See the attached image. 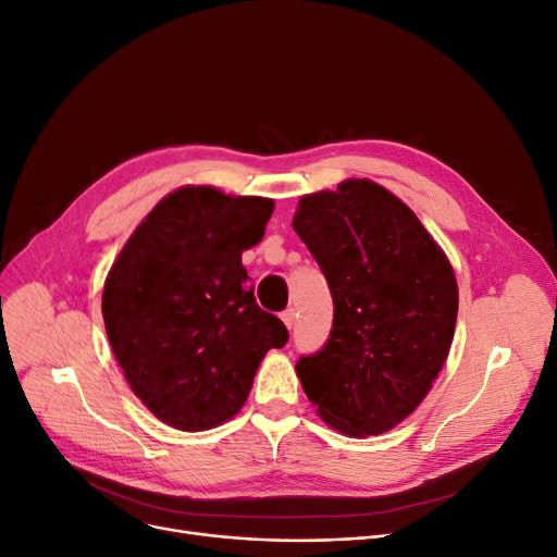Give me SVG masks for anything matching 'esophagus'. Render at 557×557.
<instances>
[{"label": "esophagus", "instance_id": "1", "mask_svg": "<svg viewBox=\"0 0 557 557\" xmlns=\"http://www.w3.org/2000/svg\"><path fill=\"white\" fill-rule=\"evenodd\" d=\"M282 320H284V325L290 330L296 325V309L294 307H288V309H284L282 311Z\"/></svg>", "mask_w": 557, "mask_h": 557}]
</instances>
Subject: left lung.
Masks as SVG:
<instances>
[{
  "label": "left lung",
  "instance_id": "obj_1",
  "mask_svg": "<svg viewBox=\"0 0 557 557\" xmlns=\"http://www.w3.org/2000/svg\"><path fill=\"white\" fill-rule=\"evenodd\" d=\"M294 230L334 300L327 343L296 366L302 388L341 433H384L416 411L449 355L451 263L420 219L370 181L305 196Z\"/></svg>",
  "mask_w": 557,
  "mask_h": 557
}]
</instances>
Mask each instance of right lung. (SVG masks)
Returning a JSON list of instances; mask_svg holds the SVG:
<instances>
[{
	"label": "right lung",
	"instance_id": "1",
	"mask_svg": "<svg viewBox=\"0 0 557 557\" xmlns=\"http://www.w3.org/2000/svg\"><path fill=\"white\" fill-rule=\"evenodd\" d=\"M271 214L269 198L185 187L156 205L112 263L101 309L114 359L173 429L230 420L263 355L288 341L282 320L257 305L242 263Z\"/></svg>",
	"mask_w": 557,
	"mask_h": 557
}]
</instances>
